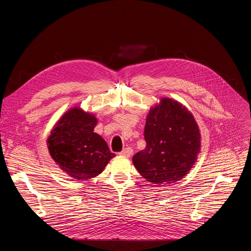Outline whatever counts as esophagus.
<instances>
[{"instance_id": "esophagus-1", "label": "esophagus", "mask_w": 251, "mask_h": 251, "mask_svg": "<svg viewBox=\"0 0 251 251\" xmlns=\"http://www.w3.org/2000/svg\"><path fill=\"white\" fill-rule=\"evenodd\" d=\"M132 153H133V150H132V148H130V147H127V148H125V149H123L119 154L120 155H122V156H125V157H130L131 155H132Z\"/></svg>"}]
</instances>
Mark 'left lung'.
Segmentation results:
<instances>
[{
    "label": "left lung",
    "instance_id": "1",
    "mask_svg": "<svg viewBox=\"0 0 251 251\" xmlns=\"http://www.w3.org/2000/svg\"><path fill=\"white\" fill-rule=\"evenodd\" d=\"M144 138L145 150L132 160L141 176L153 184L180 181L195 164L201 148V134L192 113L169 98L150 110Z\"/></svg>",
    "mask_w": 251,
    "mask_h": 251
}]
</instances>
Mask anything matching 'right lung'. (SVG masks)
<instances>
[{"label":"right lung","instance_id":"obj_1","mask_svg":"<svg viewBox=\"0 0 251 251\" xmlns=\"http://www.w3.org/2000/svg\"><path fill=\"white\" fill-rule=\"evenodd\" d=\"M96 123L94 115L76 107L60 118L48 139L52 159L75 180L94 177L115 157L102 137L93 132Z\"/></svg>","mask_w":251,"mask_h":251}]
</instances>
